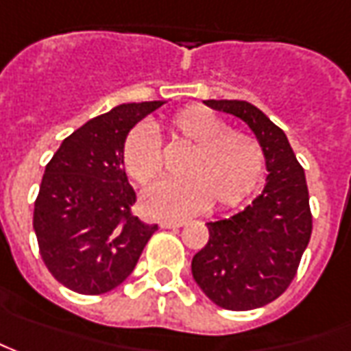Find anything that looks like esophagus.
I'll return each mask as SVG.
<instances>
[{
  "instance_id": "esophagus-1",
  "label": "esophagus",
  "mask_w": 351,
  "mask_h": 351,
  "mask_svg": "<svg viewBox=\"0 0 351 351\" xmlns=\"http://www.w3.org/2000/svg\"><path fill=\"white\" fill-rule=\"evenodd\" d=\"M185 224H187L185 220H162V222H160V228H181V226Z\"/></svg>"
}]
</instances>
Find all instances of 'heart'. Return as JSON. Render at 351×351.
<instances>
[{"mask_svg": "<svg viewBox=\"0 0 351 351\" xmlns=\"http://www.w3.org/2000/svg\"><path fill=\"white\" fill-rule=\"evenodd\" d=\"M166 131L189 148L181 160L180 180H164L143 195L145 213L156 218H183L208 203L228 208L255 191L265 171V150L245 131L230 129L204 108H185L168 117ZM123 168L138 185H148L164 170L158 138L145 125L129 131L121 148Z\"/></svg>", "mask_w": 351, "mask_h": 351, "instance_id": "b5f03b06", "label": "heart"}]
</instances>
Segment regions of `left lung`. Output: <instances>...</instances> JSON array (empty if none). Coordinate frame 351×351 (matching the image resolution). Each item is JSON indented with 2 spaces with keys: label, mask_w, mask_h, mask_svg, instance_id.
Instances as JSON below:
<instances>
[{
  "label": "left lung",
  "mask_w": 351,
  "mask_h": 351,
  "mask_svg": "<svg viewBox=\"0 0 351 351\" xmlns=\"http://www.w3.org/2000/svg\"><path fill=\"white\" fill-rule=\"evenodd\" d=\"M204 104L245 121L265 150L267 185L241 213L208 222V241L191 272L204 295L230 311L257 309L280 298L311 239L313 216L302 164L286 133L243 100Z\"/></svg>",
  "instance_id": "obj_1"
}]
</instances>
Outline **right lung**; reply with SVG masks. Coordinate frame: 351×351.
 Segmentation results:
<instances>
[{"mask_svg":"<svg viewBox=\"0 0 351 351\" xmlns=\"http://www.w3.org/2000/svg\"><path fill=\"white\" fill-rule=\"evenodd\" d=\"M164 102L115 106L61 143L34 203V234L51 276L65 288L100 295L133 272L158 224L133 214L121 148L127 133Z\"/></svg>","mask_w":351,"mask_h":351,"instance_id":"right-lung-1","label":"right lung"}]
</instances>
